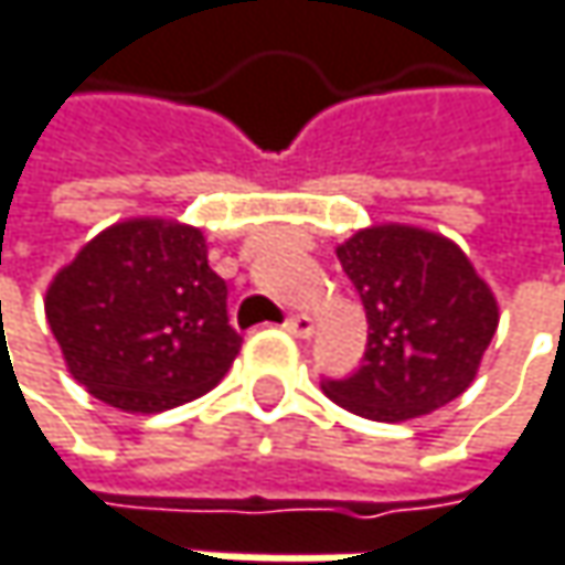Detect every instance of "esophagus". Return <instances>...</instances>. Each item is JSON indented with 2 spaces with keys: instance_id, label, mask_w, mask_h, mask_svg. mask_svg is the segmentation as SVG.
Here are the masks:
<instances>
[{
  "instance_id": "1",
  "label": "esophagus",
  "mask_w": 565,
  "mask_h": 565,
  "mask_svg": "<svg viewBox=\"0 0 565 565\" xmlns=\"http://www.w3.org/2000/svg\"><path fill=\"white\" fill-rule=\"evenodd\" d=\"M286 331L289 334H296V338H312V331H316V318L306 316V312H299V316H292L286 321Z\"/></svg>"
}]
</instances>
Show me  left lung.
<instances>
[{
  "instance_id": "left-lung-1",
  "label": "left lung",
  "mask_w": 565,
  "mask_h": 565,
  "mask_svg": "<svg viewBox=\"0 0 565 565\" xmlns=\"http://www.w3.org/2000/svg\"><path fill=\"white\" fill-rule=\"evenodd\" d=\"M334 253L364 302L367 351L358 374L321 384L331 403L406 423L471 387L501 316L456 241L413 224H374Z\"/></svg>"
}]
</instances>
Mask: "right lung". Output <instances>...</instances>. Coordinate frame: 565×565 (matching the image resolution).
<instances>
[{
	"label": "right lung",
	"mask_w": 565,
	"mask_h": 565,
	"mask_svg": "<svg viewBox=\"0 0 565 565\" xmlns=\"http://www.w3.org/2000/svg\"><path fill=\"white\" fill-rule=\"evenodd\" d=\"M44 316L71 377L142 416L207 393L244 344L204 234L172 217H126L87 241L54 273Z\"/></svg>",
	"instance_id": "1"
}]
</instances>
